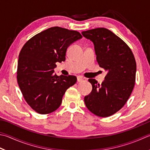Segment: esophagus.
Listing matches in <instances>:
<instances>
[{"label":"esophagus","instance_id":"1","mask_svg":"<svg viewBox=\"0 0 150 150\" xmlns=\"http://www.w3.org/2000/svg\"><path fill=\"white\" fill-rule=\"evenodd\" d=\"M84 80V78L83 77H81V76H78L77 77V81L78 82H81V81H82Z\"/></svg>","mask_w":150,"mask_h":150}]
</instances>
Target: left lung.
<instances>
[{
	"mask_svg": "<svg viewBox=\"0 0 150 150\" xmlns=\"http://www.w3.org/2000/svg\"><path fill=\"white\" fill-rule=\"evenodd\" d=\"M81 34L94 44L98 63L107 72L100 85L95 79H89L92 91L84 97L85 104L97 116H110L125 105L131 94L136 78V61L130 47L111 30L97 28Z\"/></svg>",
	"mask_w": 150,
	"mask_h": 150,
	"instance_id": "left-lung-1",
	"label": "left lung"
}]
</instances>
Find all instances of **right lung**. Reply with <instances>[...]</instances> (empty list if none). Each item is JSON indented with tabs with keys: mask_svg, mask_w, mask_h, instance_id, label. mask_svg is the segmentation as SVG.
<instances>
[{
	"mask_svg": "<svg viewBox=\"0 0 150 150\" xmlns=\"http://www.w3.org/2000/svg\"><path fill=\"white\" fill-rule=\"evenodd\" d=\"M82 38L76 30L51 27L29 39L19 55L17 79L27 104L40 114L57 110L67 89L74 85V76L54 74L57 62L65 61L70 44Z\"/></svg>",
	"mask_w": 150,
	"mask_h": 150,
	"instance_id": "obj_1",
	"label": "right lung"
}]
</instances>
